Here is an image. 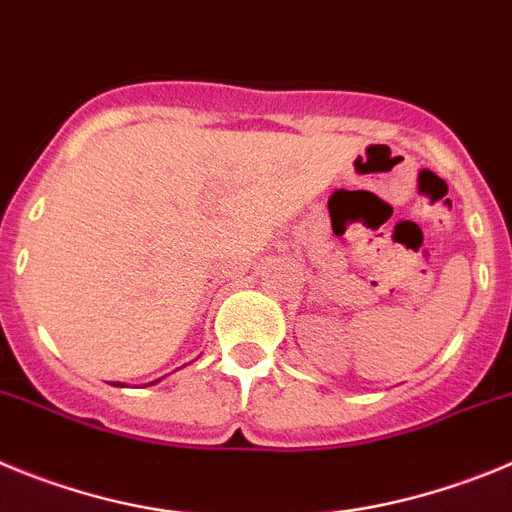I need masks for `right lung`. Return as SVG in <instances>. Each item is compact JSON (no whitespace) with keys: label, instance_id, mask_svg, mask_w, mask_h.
<instances>
[{"label":"right lung","instance_id":"right-lung-1","mask_svg":"<svg viewBox=\"0 0 512 512\" xmlns=\"http://www.w3.org/2000/svg\"><path fill=\"white\" fill-rule=\"evenodd\" d=\"M155 382H158V380H155ZM155 382H150V385H155Z\"/></svg>","mask_w":512,"mask_h":512}]
</instances>
